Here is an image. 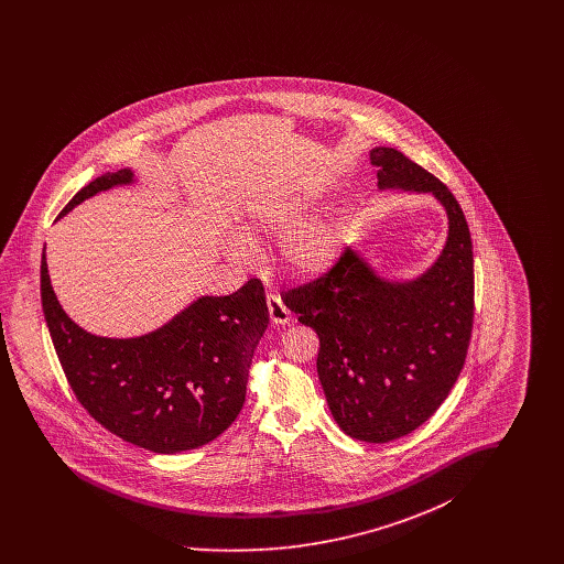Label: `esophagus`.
I'll return each instance as SVG.
<instances>
[{"label":"esophagus","instance_id":"34e87169","mask_svg":"<svg viewBox=\"0 0 564 564\" xmlns=\"http://www.w3.org/2000/svg\"><path fill=\"white\" fill-rule=\"evenodd\" d=\"M267 306H269L270 322L274 323V325H285V323H290V319H292L288 306L283 304V300L279 295H267Z\"/></svg>","mask_w":564,"mask_h":564}]
</instances>
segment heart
I'll return each mask as SVG.
<instances>
[{"label":"heart","mask_w":564,"mask_h":564,"mask_svg":"<svg viewBox=\"0 0 564 564\" xmlns=\"http://www.w3.org/2000/svg\"><path fill=\"white\" fill-rule=\"evenodd\" d=\"M315 198L304 194L276 196L258 205L253 214L256 226L267 232L283 235L290 229L293 230L281 245V258L285 267L295 274L322 272L329 264H334L340 251V232L336 221L313 219L302 224L297 229L294 228L304 217L315 212ZM230 251L239 260H251L256 256L253 245L245 239H235L230 242Z\"/></svg>","instance_id":"b5f03b06"}]
</instances>
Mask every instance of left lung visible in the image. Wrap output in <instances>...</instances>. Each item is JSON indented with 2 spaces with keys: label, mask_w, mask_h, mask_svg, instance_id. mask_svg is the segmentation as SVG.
<instances>
[{
  "label": "left lung",
  "mask_w": 564,
  "mask_h": 564,
  "mask_svg": "<svg viewBox=\"0 0 564 564\" xmlns=\"http://www.w3.org/2000/svg\"><path fill=\"white\" fill-rule=\"evenodd\" d=\"M378 188L431 192L448 239L414 281L380 279L347 247L322 276L283 292L319 336L317 372L332 416L350 437L384 444L419 430L448 398L474 327V249L453 192L393 148H375Z\"/></svg>",
  "instance_id": "8db88e82"
}]
</instances>
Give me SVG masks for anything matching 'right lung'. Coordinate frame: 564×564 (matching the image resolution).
I'll list each match as a JSON object with an SVG mask.
<instances>
[{
  "label": "right lung",
  "instance_id": "obj_1",
  "mask_svg": "<svg viewBox=\"0 0 564 564\" xmlns=\"http://www.w3.org/2000/svg\"><path fill=\"white\" fill-rule=\"evenodd\" d=\"M129 169L93 180L65 205L131 184ZM42 311L56 357L84 410L139 448L175 455L209 444L239 416L253 350L269 327L260 279L230 295H205L139 338L84 332L61 308L42 253Z\"/></svg>",
  "mask_w": 564,
  "mask_h": 564
}]
</instances>
